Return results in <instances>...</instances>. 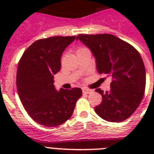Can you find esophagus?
I'll list each match as a JSON object with an SVG mask.
<instances>
[{"label": "esophagus", "mask_w": 154, "mask_h": 154, "mask_svg": "<svg viewBox=\"0 0 154 154\" xmlns=\"http://www.w3.org/2000/svg\"><path fill=\"white\" fill-rule=\"evenodd\" d=\"M82 92H83V93H86V94L91 93V92H92V89H88V88H85V87H83V88L82 89Z\"/></svg>", "instance_id": "esophagus-1"}]
</instances>
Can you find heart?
Here are the masks:
<instances>
[{"instance_id": "heart-1", "label": "heart", "mask_w": 154, "mask_h": 154, "mask_svg": "<svg viewBox=\"0 0 154 154\" xmlns=\"http://www.w3.org/2000/svg\"><path fill=\"white\" fill-rule=\"evenodd\" d=\"M82 48H79V49H82Z\"/></svg>"}]
</instances>
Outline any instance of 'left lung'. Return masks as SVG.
<instances>
[{"label": "left lung", "mask_w": 154, "mask_h": 154, "mask_svg": "<svg viewBox=\"0 0 154 154\" xmlns=\"http://www.w3.org/2000/svg\"><path fill=\"white\" fill-rule=\"evenodd\" d=\"M96 58L99 74L112 77L110 90L101 94L103 101L95 107L98 116L109 122H122L135 112L143 97L146 70L140 53L131 45L109 34L79 35Z\"/></svg>", "instance_id": "left-lung-1"}]
</instances>
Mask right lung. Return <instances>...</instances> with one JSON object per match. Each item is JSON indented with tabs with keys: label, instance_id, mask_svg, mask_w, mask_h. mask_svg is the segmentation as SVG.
<instances>
[{
	"label": "right lung",
	"instance_id": "obj_1",
	"mask_svg": "<svg viewBox=\"0 0 154 154\" xmlns=\"http://www.w3.org/2000/svg\"><path fill=\"white\" fill-rule=\"evenodd\" d=\"M75 38L55 36L36 41L19 61L16 80L19 98L28 115L39 124L51 127L66 122L81 97L80 88L57 91L54 85L62 52Z\"/></svg>",
	"mask_w": 154,
	"mask_h": 154
}]
</instances>
